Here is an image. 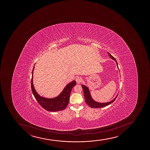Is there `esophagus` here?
I'll return each mask as SVG.
<instances>
[{"mask_svg": "<svg viewBox=\"0 0 150 150\" xmlns=\"http://www.w3.org/2000/svg\"><path fill=\"white\" fill-rule=\"evenodd\" d=\"M76 83H81L83 81V79H82V78H81V77H79V76H78V77H76Z\"/></svg>", "mask_w": 150, "mask_h": 150, "instance_id": "1", "label": "esophagus"}]
</instances>
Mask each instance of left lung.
I'll use <instances>...</instances> for the list:
<instances>
[{"label":"left lung","mask_w":150,"mask_h":150,"mask_svg":"<svg viewBox=\"0 0 150 150\" xmlns=\"http://www.w3.org/2000/svg\"><path fill=\"white\" fill-rule=\"evenodd\" d=\"M108 53L109 54V55H110V57L112 59L115 60L117 66V60L115 59V58L112 57L109 52H108ZM81 86H82L83 91L84 98H85L86 102V103L88 104V105H89L90 107L92 108H103V107H105V106H107V105H110V103H113V102L115 100L116 98H117V95L112 100L110 101V102H108V103H98V102L94 101V100H93V98H91V94H90V91H89L88 88L86 86H84V85H82Z\"/></svg>","instance_id":"left-lung-1"}]
</instances>
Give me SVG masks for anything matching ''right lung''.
Returning <instances> with one entry per match:
<instances>
[{
    "mask_svg": "<svg viewBox=\"0 0 150 150\" xmlns=\"http://www.w3.org/2000/svg\"><path fill=\"white\" fill-rule=\"evenodd\" d=\"M35 66L32 71V78L31 81V88L33 95L40 105L43 109L50 112H57L59 110H64L66 109L69 103V96L72 88L76 84V81H71L66 86L62 91V93L59 96L54 98H47L40 96L36 93L33 84V71Z\"/></svg>",
    "mask_w": 150,
    "mask_h": 150,
    "instance_id": "obj_1",
    "label": "right lung"
}]
</instances>
